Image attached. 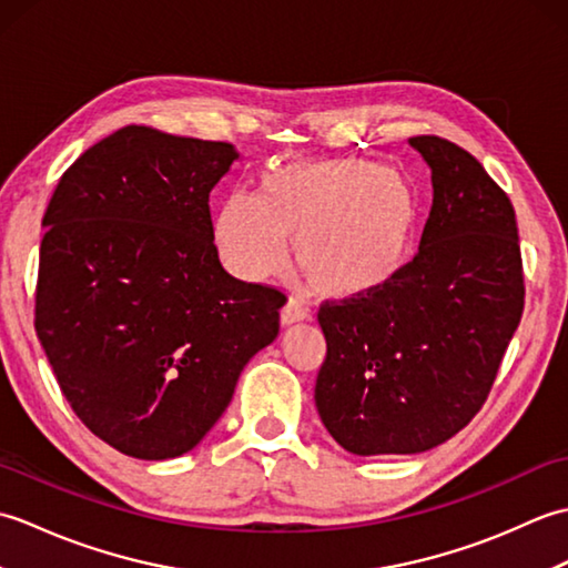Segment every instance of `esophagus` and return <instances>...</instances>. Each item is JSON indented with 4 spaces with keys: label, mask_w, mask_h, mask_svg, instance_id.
Returning a JSON list of instances; mask_svg holds the SVG:
<instances>
[{
    "label": "esophagus",
    "mask_w": 568,
    "mask_h": 568,
    "mask_svg": "<svg viewBox=\"0 0 568 568\" xmlns=\"http://www.w3.org/2000/svg\"><path fill=\"white\" fill-rule=\"evenodd\" d=\"M307 317H310V310H307L303 303H300V300H295V297L287 300V303L283 305V310H281L283 327H291V324L303 322V320H307Z\"/></svg>",
    "instance_id": "obj_1"
}]
</instances>
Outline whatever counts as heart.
Returning a JSON list of instances; mask_svg holds the SVG:
<instances>
[{
  "label": "heart",
  "instance_id": "heart-1",
  "mask_svg": "<svg viewBox=\"0 0 568 568\" xmlns=\"http://www.w3.org/2000/svg\"><path fill=\"white\" fill-rule=\"evenodd\" d=\"M419 204L403 175L346 155L273 168L261 192H234L216 214L224 265L246 281L281 273L287 244L317 293L364 297L400 273L417 234Z\"/></svg>",
  "mask_w": 568,
  "mask_h": 568
}]
</instances>
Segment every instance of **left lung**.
Returning <instances> with one entry per match:
<instances>
[{
    "instance_id": "left-lung-1",
    "label": "left lung",
    "mask_w": 568,
    "mask_h": 568,
    "mask_svg": "<svg viewBox=\"0 0 568 568\" xmlns=\"http://www.w3.org/2000/svg\"><path fill=\"white\" fill-rule=\"evenodd\" d=\"M409 143L432 171L415 258L364 297L324 300L317 413L358 456L419 454L484 407L525 307L510 197L474 155L439 136Z\"/></svg>"
}]
</instances>
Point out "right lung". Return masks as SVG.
I'll use <instances>...</instances> for the list:
<instances>
[{
  "label": "right lung",
  "mask_w": 568,
  "mask_h": 568,
  "mask_svg": "<svg viewBox=\"0 0 568 568\" xmlns=\"http://www.w3.org/2000/svg\"><path fill=\"white\" fill-rule=\"evenodd\" d=\"M236 159L232 143L131 124L48 202L36 334L72 413L126 456L195 449L281 329L285 295L229 275L214 246L210 192Z\"/></svg>",
  "instance_id": "add662e5"
}]
</instances>
